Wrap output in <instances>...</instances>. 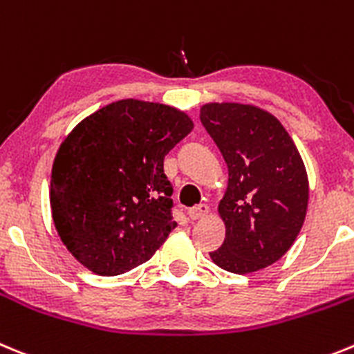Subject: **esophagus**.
Segmentation results:
<instances>
[{"instance_id":"esophagus-1","label":"esophagus","mask_w":354,"mask_h":354,"mask_svg":"<svg viewBox=\"0 0 354 354\" xmlns=\"http://www.w3.org/2000/svg\"><path fill=\"white\" fill-rule=\"evenodd\" d=\"M209 208L206 205H199V206H194V208L189 209V216L192 221H203L205 216H208Z\"/></svg>"}]
</instances>
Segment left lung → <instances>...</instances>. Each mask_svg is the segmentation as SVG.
<instances>
[{"label": "left lung", "instance_id": "1", "mask_svg": "<svg viewBox=\"0 0 354 354\" xmlns=\"http://www.w3.org/2000/svg\"><path fill=\"white\" fill-rule=\"evenodd\" d=\"M201 123L227 164V189L218 203L225 225L213 263L245 275L263 270L295 243L308 205L301 155L282 123L252 104L209 102Z\"/></svg>", "mask_w": 354, "mask_h": 354}]
</instances>
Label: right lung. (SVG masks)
<instances>
[{
  "mask_svg": "<svg viewBox=\"0 0 354 354\" xmlns=\"http://www.w3.org/2000/svg\"><path fill=\"white\" fill-rule=\"evenodd\" d=\"M194 129L176 107L125 98L86 116L63 139L50 173L54 227L102 277L146 263L176 227L164 157Z\"/></svg>",
  "mask_w": 354,
  "mask_h": 354,
  "instance_id": "1",
  "label": "right lung"
}]
</instances>
